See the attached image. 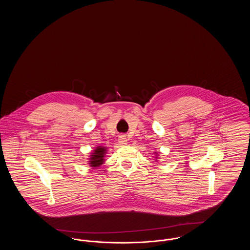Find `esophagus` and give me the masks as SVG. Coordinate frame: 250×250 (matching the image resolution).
Instances as JSON below:
<instances>
[{
    "label": "esophagus",
    "mask_w": 250,
    "mask_h": 250,
    "mask_svg": "<svg viewBox=\"0 0 250 250\" xmlns=\"http://www.w3.org/2000/svg\"><path fill=\"white\" fill-rule=\"evenodd\" d=\"M127 143L126 137L125 135H120L119 136V144L121 145H125Z\"/></svg>",
    "instance_id": "esophagus-1"
}]
</instances>
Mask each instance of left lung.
<instances>
[{
    "mask_svg": "<svg viewBox=\"0 0 250 250\" xmlns=\"http://www.w3.org/2000/svg\"><path fill=\"white\" fill-rule=\"evenodd\" d=\"M154 154H155V161H157V159H158V157H159V155H158V153H157V152H155V153H154Z\"/></svg>",
    "mask_w": 250,
    "mask_h": 250,
    "instance_id": "8db88e82",
    "label": "left lung"
}]
</instances>
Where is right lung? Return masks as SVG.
Here are the masks:
<instances>
[{
	"mask_svg": "<svg viewBox=\"0 0 250 250\" xmlns=\"http://www.w3.org/2000/svg\"><path fill=\"white\" fill-rule=\"evenodd\" d=\"M107 153V148L105 146H96L89 155L88 164L91 167L97 168L98 167L104 164L106 158L105 155Z\"/></svg>",
	"mask_w": 250,
	"mask_h": 250,
	"instance_id": "1",
	"label": "right lung"
}]
</instances>
